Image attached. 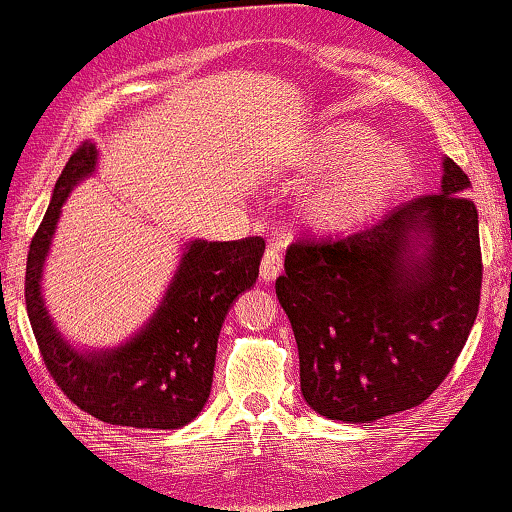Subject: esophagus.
Returning <instances> with one entry per match:
<instances>
[{"label": "esophagus", "mask_w": 512, "mask_h": 512, "mask_svg": "<svg viewBox=\"0 0 512 512\" xmlns=\"http://www.w3.org/2000/svg\"><path fill=\"white\" fill-rule=\"evenodd\" d=\"M281 269H283L281 252H278V248L271 245V248H267V252H264V257H262L260 274H262L264 281H274V278L281 274Z\"/></svg>", "instance_id": "esophagus-1"}]
</instances>
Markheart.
Masks as SVG:
<instances>
[{
  "instance_id": "1",
  "label": "heart",
  "mask_w": 512,
  "mask_h": 512,
  "mask_svg": "<svg viewBox=\"0 0 512 512\" xmlns=\"http://www.w3.org/2000/svg\"><path fill=\"white\" fill-rule=\"evenodd\" d=\"M300 174H328L302 200L304 222L340 231L387 208L411 179V158L397 144H383L359 122L323 127L304 141L295 158Z\"/></svg>"
}]
</instances>
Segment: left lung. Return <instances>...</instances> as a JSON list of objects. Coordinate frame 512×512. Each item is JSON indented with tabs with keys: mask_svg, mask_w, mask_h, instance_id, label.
<instances>
[{
	"mask_svg": "<svg viewBox=\"0 0 512 512\" xmlns=\"http://www.w3.org/2000/svg\"><path fill=\"white\" fill-rule=\"evenodd\" d=\"M442 189L359 234L300 238L276 295L300 352L302 397L321 416L371 423L423 404L454 368L480 309L482 252L470 179L442 160Z\"/></svg>",
	"mask_w": 512,
	"mask_h": 512,
	"instance_id": "left-lung-1",
	"label": "left lung"
}]
</instances>
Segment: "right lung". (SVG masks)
I'll return each instance as SVG.
<instances>
[{
    "label": "right lung",
    "mask_w": 512,
    "mask_h": 512,
    "mask_svg": "<svg viewBox=\"0 0 512 512\" xmlns=\"http://www.w3.org/2000/svg\"><path fill=\"white\" fill-rule=\"evenodd\" d=\"M96 170V146L70 155L25 267V307L44 366L73 404L111 425L177 430L203 411L217 338L236 297L260 274L264 241H191L167 293L134 338L113 349H75L56 331L42 297V269L68 193Z\"/></svg>",
    "instance_id": "right-lung-1"
}]
</instances>
